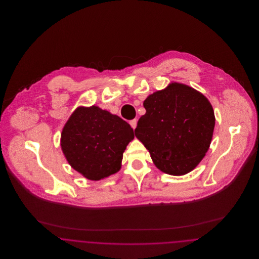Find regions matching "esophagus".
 <instances>
[{
	"instance_id": "34e87169",
	"label": "esophagus",
	"mask_w": 259,
	"mask_h": 259,
	"mask_svg": "<svg viewBox=\"0 0 259 259\" xmlns=\"http://www.w3.org/2000/svg\"><path fill=\"white\" fill-rule=\"evenodd\" d=\"M130 125H131V127L133 128V129H135L136 127H137V119H132V120H130Z\"/></svg>"
}]
</instances>
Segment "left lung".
Listing matches in <instances>:
<instances>
[{"label":"left lung","instance_id":"left-lung-1","mask_svg":"<svg viewBox=\"0 0 259 259\" xmlns=\"http://www.w3.org/2000/svg\"><path fill=\"white\" fill-rule=\"evenodd\" d=\"M135 136L163 172L184 176L196 168L209 148L215 117L206 96L184 83L171 82L144 101Z\"/></svg>","mask_w":259,"mask_h":259}]
</instances>
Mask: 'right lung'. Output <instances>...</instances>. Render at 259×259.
<instances>
[{"mask_svg": "<svg viewBox=\"0 0 259 259\" xmlns=\"http://www.w3.org/2000/svg\"><path fill=\"white\" fill-rule=\"evenodd\" d=\"M131 126L97 106L77 107L64 125L62 151L76 172L100 181L118 172L124 150L134 139Z\"/></svg>", "mask_w": 259, "mask_h": 259, "instance_id": "obj_1", "label": "right lung"}]
</instances>
